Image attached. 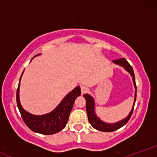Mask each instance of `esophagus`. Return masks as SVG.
<instances>
[{"label": "esophagus", "instance_id": "1", "mask_svg": "<svg viewBox=\"0 0 157 157\" xmlns=\"http://www.w3.org/2000/svg\"><path fill=\"white\" fill-rule=\"evenodd\" d=\"M88 91H89V89H88V88H86V86H81V94H86Z\"/></svg>", "mask_w": 157, "mask_h": 157}]
</instances>
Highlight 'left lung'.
I'll return each instance as SVG.
<instances>
[{
	"instance_id": "8db88e82",
	"label": "left lung",
	"mask_w": 157,
	"mask_h": 157,
	"mask_svg": "<svg viewBox=\"0 0 157 157\" xmlns=\"http://www.w3.org/2000/svg\"><path fill=\"white\" fill-rule=\"evenodd\" d=\"M113 63L119 66H121L126 71H128L131 75V77H132L133 82H134V86L135 88V94H134V104H133L132 109H131L130 113H128L127 117L125 118L122 119V120H120V121L117 122H113V123H109V122H105L99 117L96 114L95 112V101L94 99L93 98V97H91V95L89 94H86L83 95L84 98L86 99V111H87V115H88V119H89V122H90L91 126L94 128L97 129V130L103 131V132H112L117 129L122 128V126H124L128 122V120H130L131 115H132L133 111H134V108L135 105V102H136V82H135V76L134 73V70H133L132 67L131 66V65L128 63L127 60L125 58L119 59V60H113Z\"/></svg>"
}]
</instances>
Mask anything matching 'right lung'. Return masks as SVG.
Wrapping results in <instances>:
<instances>
[{"label":"right lung","mask_w":157,"mask_h":157,"mask_svg":"<svg viewBox=\"0 0 157 157\" xmlns=\"http://www.w3.org/2000/svg\"><path fill=\"white\" fill-rule=\"evenodd\" d=\"M38 55H40V54L35 55L34 57ZM23 71L19 80L16 99H17V107L25 124L34 132L45 135L54 134L62 131L67 124L70 113L72 110L74 102L77 97L81 94L80 87L77 86L72 91H70L61 100L59 105L51 112L42 115H34L23 109L20 101V82Z\"/></svg>","instance_id":"obj_1"}]
</instances>
